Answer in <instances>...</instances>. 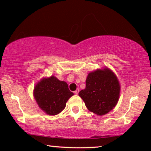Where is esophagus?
I'll return each instance as SVG.
<instances>
[{
    "mask_svg": "<svg viewBox=\"0 0 151 151\" xmlns=\"http://www.w3.org/2000/svg\"><path fill=\"white\" fill-rule=\"evenodd\" d=\"M79 89H76L75 91H74V93H75V94H78V93H79Z\"/></svg>",
    "mask_w": 151,
    "mask_h": 151,
    "instance_id": "esophagus-1",
    "label": "esophagus"
}]
</instances>
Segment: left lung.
Segmentation results:
<instances>
[{
  "label": "left lung",
  "instance_id": "8db88e82",
  "mask_svg": "<svg viewBox=\"0 0 151 151\" xmlns=\"http://www.w3.org/2000/svg\"><path fill=\"white\" fill-rule=\"evenodd\" d=\"M121 86L116 74L108 68L89 73L86 88L79 96L90 111L103 116L113 109L119 101Z\"/></svg>",
  "mask_w": 151,
  "mask_h": 151
}]
</instances>
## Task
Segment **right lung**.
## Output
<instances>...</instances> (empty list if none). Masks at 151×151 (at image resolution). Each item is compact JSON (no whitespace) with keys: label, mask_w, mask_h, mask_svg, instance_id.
Masks as SVG:
<instances>
[{"label":"right lung","mask_w":151,"mask_h":151,"mask_svg":"<svg viewBox=\"0 0 151 151\" xmlns=\"http://www.w3.org/2000/svg\"><path fill=\"white\" fill-rule=\"evenodd\" d=\"M34 97L44 112L48 115H57L65 108L66 103L74 93L68 84L60 81L55 76L43 78L34 89Z\"/></svg>","instance_id":"right-lung-1"}]
</instances>
